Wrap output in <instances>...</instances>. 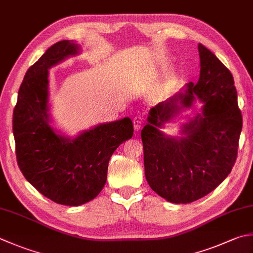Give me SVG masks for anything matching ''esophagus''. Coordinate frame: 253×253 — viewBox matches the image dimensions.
I'll return each instance as SVG.
<instances>
[{
	"label": "esophagus",
	"instance_id": "1",
	"mask_svg": "<svg viewBox=\"0 0 253 253\" xmlns=\"http://www.w3.org/2000/svg\"><path fill=\"white\" fill-rule=\"evenodd\" d=\"M132 123H133V128H135V130L138 131L142 128L143 124H145V120H143V117H141V116H136L135 118H133Z\"/></svg>",
	"mask_w": 253,
	"mask_h": 253
}]
</instances>
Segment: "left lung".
Wrapping results in <instances>:
<instances>
[{
    "mask_svg": "<svg viewBox=\"0 0 253 253\" xmlns=\"http://www.w3.org/2000/svg\"><path fill=\"white\" fill-rule=\"evenodd\" d=\"M199 81L152 107L141 130L147 182L158 195L175 204L202 199L228 176L242 128L231 72L204 44L199 43ZM197 98L205 103L202 115L182 126L184 137H169L159 130Z\"/></svg>",
    "mask_w": 253,
    "mask_h": 253,
    "instance_id": "1",
    "label": "left lung"
}]
</instances>
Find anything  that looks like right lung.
<instances>
[{"label":"right lung","instance_id":"right-lung-1","mask_svg":"<svg viewBox=\"0 0 253 253\" xmlns=\"http://www.w3.org/2000/svg\"><path fill=\"white\" fill-rule=\"evenodd\" d=\"M79 50L72 41L48 48L25 74L13 112L16 159L25 179L49 200L68 206L100 194L113 152L133 135L129 117L100 124L71 140L50 126L48 70Z\"/></svg>","mask_w":253,"mask_h":253}]
</instances>
